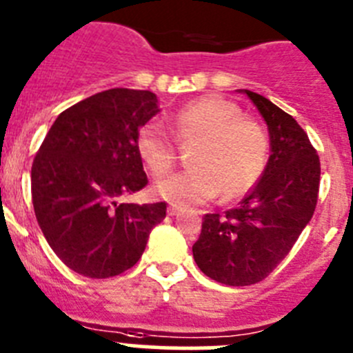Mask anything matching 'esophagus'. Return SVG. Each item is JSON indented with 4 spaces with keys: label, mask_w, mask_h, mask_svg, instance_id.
Masks as SVG:
<instances>
[{
    "label": "esophagus",
    "mask_w": 353,
    "mask_h": 353,
    "mask_svg": "<svg viewBox=\"0 0 353 353\" xmlns=\"http://www.w3.org/2000/svg\"><path fill=\"white\" fill-rule=\"evenodd\" d=\"M182 206H174V205H171L170 208H168V215H171V216H174V215H179L180 212H182Z\"/></svg>",
    "instance_id": "obj_1"
}]
</instances>
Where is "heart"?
Instances as JSON below:
<instances>
[{
    "mask_svg": "<svg viewBox=\"0 0 353 353\" xmlns=\"http://www.w3.org/2000/svg\"><path fill=\"white\" fill-rule=\"evenodd\" d=\"M171 128L182 143H199L190 157L192 170L157 180L159 199L174 206L201 205L221 194L224 201L254 189L268 163L266 132L243 119L240 106L219 96L189 101L171 115ZM137 152L152 174L173 168L176 148L159 122L150 121L137 132Z\"/></svg>",
    "mask_w": 353,
    "mask_h": 353,
    "instance_id": "1",
    "label": "heart"
}]
</instances>
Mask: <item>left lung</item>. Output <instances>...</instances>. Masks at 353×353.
I'll use <instances>...</instances> for the list:
<instances>
[{
	"label": "left lung",
	"instance_id": "1",
	"mask_svg": "<svg viewBox=\"0 0 353 353\" xmlns=\"http://www.w3.org/2000/svg\"><path fill=\"white\" fill-rule=\"evenodd\" d=\"M247 94L270 132L264 173L238 208L203 216L192 245L194 261L212 280L245 287L261 282L282 263L312 221L319 198L320 161L308 134L264 96Z\"/></svg>",
	"mask_w": 353,
	"mask_h": 353
}]
</instances>
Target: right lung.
Returning a JSON list of instances; mask_svg holds the SVG:
<instances>
[{
  "mask_svg": "<svg viewBox=\"0 0 353 353\" xmlns=\"http://www.w3.org/2000/svg\"><path fill=\"white\" fill-rule=\"evenodd\" d=\"M159 112L150 90L108 89L64 110L47 132L31 168L34 215L52 250L75 273H124L166 216V203H119L147 185L134 140Z\"/></svg>",
  "mask_w": 353,
  "mask_h": 353,
  "instance_id": "obj_1",
  "label": "right lung"
}]
</instances>
